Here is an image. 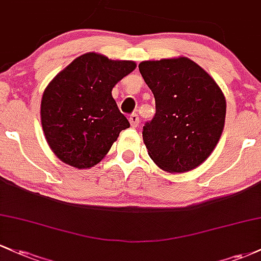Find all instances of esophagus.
<instances>
[{
  "instance_id": "obj_1",
  "label": "esophagus",
  "mask_w": 261,
  "mask_h": 261,
  "mask_svg": "<svg viewBox=\"0 0 261 261\" xmlns=\"http://www.w3.org/2000/svg\"><path fill=\"white\" fill-rule=\"evenodd\" d=\"M128 121H130V125L133 126V127H137V126H139L140 117L137 114H131V115L128 116Z\"/></svg>"
}]
</instances>
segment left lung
<instances>
[{
	"label": "left lung",
	"instance_id": "1",
	"mask_svg": "<svg viewBox=\"0 0 261 261\" xmlns=\"http://www.w3.org/2000/svg\"><path fill=\"white\" fill-rule=\"evenodd\" d=\"M139 69L156 102V114L142 128L148 154L167 172L193 170L222 135L227 109L222 90L186 57L142 62Z\"/></svg>",
	"mask_w": 261,
	"mask_h": 261
}]
</instances>
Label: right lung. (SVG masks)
I'll return each mask as SVG.
<instances>
[{
	"instance_id": "add662e5",
	"label": "right lung",
	"mask_w": 261,
	"mask_h": 261,
	"mask_svg": "<svg viewBox=\"0 0 261 261\" xmlns=\"http://www.w3.org/2000/svg\"><path fill=\"white\" fill-rule=\"evenodd\" d=\"M135 67L131 61L87 53L51 80L43 94L41 120L48 145L59 160L75 168L93 167L119 134L130 127L111 90Z\"/></svg>"
}]
</instances>
